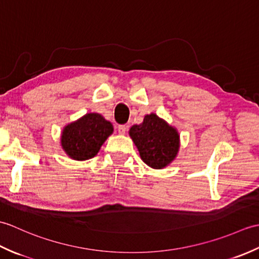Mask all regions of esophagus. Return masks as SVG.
<instances>
[{
    "instance_id": "obj_1",
    "label": "esophagus",
    "mask_w": 259,
    "mask_h": 259,
    "mask_svg": "<svg viewBox=\"0 0 259 259\" xmlns=\"http://www.w3.org/2000/svg\"><path fill=\"white\" fill-rule=\"evenodd\" d=\"M117 129H118V133L120 135H124L125 131H126V126L124 124H120V125L117 126Z\"/></svg>"
}]
</instances>
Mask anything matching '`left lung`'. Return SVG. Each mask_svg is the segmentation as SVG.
<instances>
[{
    "label": "left lung",
    "mask_w": 259,
    "mask_h": 259,
    "mask_svg": "<svg viewBox=\"0 0 259 259\" xmlns=\"http://www.w3.org/2000/svg\"><path fill=\"white\" fill-rule=\"evenodd\" d=\"M129 135L138 148L141 159L151 168L166 167L177 156V130L155 113L147 114L141 124L131 126Z\"/></svg>",
    "instance_id": "1"
}]
</instances>
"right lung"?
<instances>
[{
  "instance_id": "right-lung-1",
  "label": "right lung",
  "mask_w": 259,
  "mask_h": 259,
  "mask_svg": "<svg viewBox=\"0 0 259 259\" xmlns=\"http://www.w3.org/2000/svg\"><path fill=\"white\" fill-rule=\"evenodd\" d=\"M112 124L99 113H88L63 129L61 145L74 160H87L95 157L108 137Z\"/></svg>"
}]
</instances>
